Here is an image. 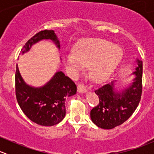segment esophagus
<instances>
[{"instance_id": "34e87169", "label": "esophagus", "mask_w": 154, "mask_h": 154, "mask_svg": "<svg viewBox=\"0 0 154 154\" xmlns=\"http://www.w3.org/2000/svg\"><path fill=\"white\" fill-rule=\"evenodd\" d=\"M77 91H78V92L80 93L86 92L87 91L86 86H85L84 84H83V83H80V84L77 86Z\"/></svg>"}]
</instances>
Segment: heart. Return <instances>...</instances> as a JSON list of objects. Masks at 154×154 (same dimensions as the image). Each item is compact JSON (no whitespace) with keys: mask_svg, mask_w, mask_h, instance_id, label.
I'll list each match as a JSON object with an SVG mask.
<instances>
[{"mask_svg":"<svg viewBox=\"0 0 154 154\" xmlns=\"http://www.w3.org/2000/svg\"><path fill=\"white\" fill-rule=\"evenodd\" d=\"M123 57V51L111 42L100 38H88L77 43L73 54L65 55L66 66L77 75L84 66H90L91 79L101 82L114 71Z\"/></svg>","mask_w":154,"mask_h":154,"instance_id":"b5f03b06","label":"heart"}]
</instances>
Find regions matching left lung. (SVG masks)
I'll list each match as a JSON object with an SVG mask.
<instances>
[{"label": "left lung", "mask_w": 154, "mask_h": 154, "mask_svg": "<svg viewBox=\"0 0 154 154\" xmlns=\"http://www.w3.org/2000/svg\"><path fill=\"white\" fill-rule=\"evenodd\" d=\"M136 62L139 66L133 72L136 77L128 88L115 91L112 81L94 91L98 95L99 103L91 110L90 116L98 127L109 130L122 125L137 108L142 92V62Z\"/></svg>", "instance_id": "left-lung-1"}]
</instances>
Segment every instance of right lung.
Instances as JSON below:
<instances>
[{"label":"right lung","mask_w":154,"mask_h":154,"mask_svg":"<svg viewBox=\"0 0 154 154\" xmlns=\"http://www.w3.org/2000/svg\"><path fill=\"white\" fill-rule=\"evenodd\" d=\"M42 39H51L59 48L60 42L54 30H42L26 42L21 54L27 52L32 45ZM15 95L23 112L29 120L42 126H54L66 116V98L77 92V86L62 71H57L51 80L40 88L29 86L21 77L16 66Z\"/></svg>","instance_id":"1"}]
</instances>
